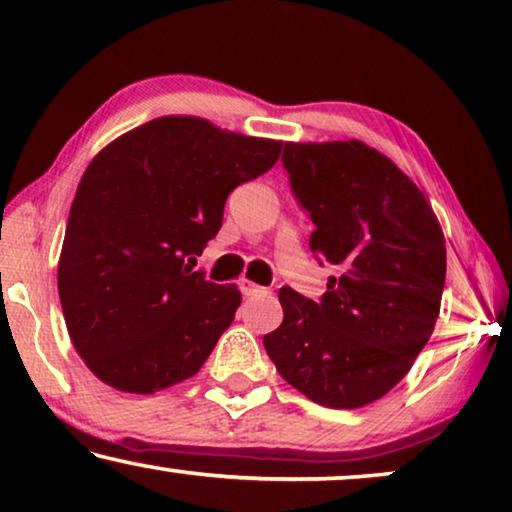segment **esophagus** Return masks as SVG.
Wrapping results in <instances>:
<instances>
[{"label": "esophagus", "instance_id": "34e87169", "mask_svg": "<svg viewBox=\"0 0 512 512\" xmlns=\"http://www.w3.org/2000/svg\"><path fill=\"white\" fill-rule=\"evenodd\" d=\"M240 289H242V293L244 296H261V293H268V289H263V286H258V284H254L251 282V279H242L240 282Z\"/></svg>", "mask_w": 512, "mask_h": 512}]
</instances>
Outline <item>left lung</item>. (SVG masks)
Segmentation results:
<instances>
[{
    "label": "left lung",
    "instance_id": "left-lung-1",
    "mask_svg": "<svg viewBox=\"0 0 512 512\" xmlns=\"http://www.w3.org/2000/svg\"><path fill=\"white\" fill-rule=\"evenodd\" d=\"M284 167L314 223L312 254L335 268L321 303L279 289L263 338L277 373L324 408L380 401L429 342L445 286V235L403 170L373 146L286 142Z\"/></svg>",
    "mask_w": 512,
    "mask_h": 512
}]
</instances>
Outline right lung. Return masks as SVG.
I'll return each instance as SVG.
<instances>
[{"label": "right lung", "mask_w": 512, "mask_h": 512, "mask_svg": "<svg viewBox=\"0 0 512 512\" xmlns=\"http://www.w3.org/2000/svg\"><path fill=\"white\" fill-rule=\"evenodd\" d=\"M282 142L198 116H160L109 142L83 172L58 261L67 333L90 373L125 394L193 377L242 293L207 282L195 256L235 186L277 163Z\"/></svg>", "instance_id": "1"}]
</instances>
